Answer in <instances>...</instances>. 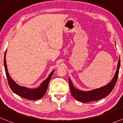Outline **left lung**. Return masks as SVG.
<instances>
[{
	"label": "left lung",
	"mask_w": 123,
	"mask_h": 123,
	"mask_svg": "<svg viewBox=\"0 0 123 123\" xmlns=\"http://www.w3.org/2000/svg\"><path fill=\"white\" fill-rule=\"evenodd\" d=\"M120 67V59H119L118 64H117L116 72L111 81L106 85L102 86L100 88L88 90V91L81 90L74 87L72 81L69 78V84L71 94L75 99L83 103H87L92 101H96L106 97L114 89L117 79H118Z\"/></svg>",
	"instance_id": "1"
}]
</instances>
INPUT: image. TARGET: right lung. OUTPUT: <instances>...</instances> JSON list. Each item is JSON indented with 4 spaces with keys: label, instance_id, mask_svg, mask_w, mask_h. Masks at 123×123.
I'll return each mask as SVG.
<instances>
[{
    "label": "right lung",
    "instance_id": "add662e5",
    "mask_svg": "<svg viewBox=\"0 0 123 123\" xmlns=\"http://www.w3.org/2000/svg\"><path fill=\"white\" fill-rule=\"evenodd\" d=\"M6 51H7L5 52V57H4V66H5V72H6V76L7 78L8 83H9V86H10L12 91L15 93L16 94H18L20 96L29 100H36L40 99L43 98L46 93L48 84H49L51 77L53 75L55 70L52 71L49 74L47 79L42 82L40 86L37 88L30 89L25 87V86H20L19 85L17 84L15 81H14V80L11 78L9 72H8L6 61Z\"/></svg>",
    "mask_w": 123,
    "mask_h": 123
}]
</instances>
